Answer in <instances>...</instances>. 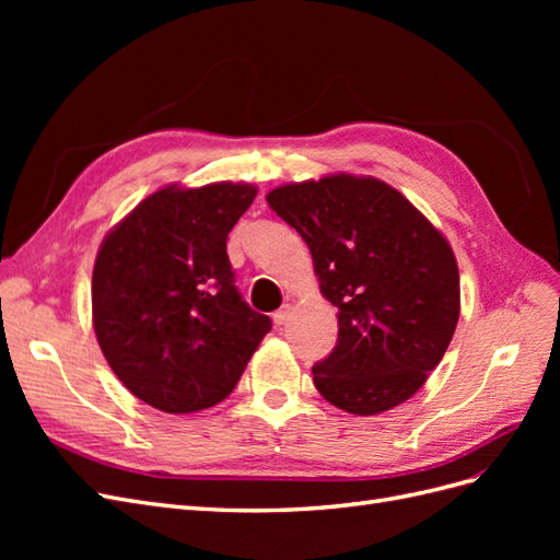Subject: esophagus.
Segmentation results:
<instances>
[{
	"label": "esophagus",
	"instance_id": "esophagus-1",
	"mask_svg": "<svg viewBox=\"0 0 560 560\" xmlns=\"http://www.w3.org/2000/svg\"><path fill=\"white\" fill-rule=\"evenodd\" d=\"M290 315H292V306H290V303H284V306H282L280 311H276V313H273V322H276V327H282V325H287V319H290Z\"/></svg>",
	"mask_w": 560,
	"mask_h": 560
}]
</instances>
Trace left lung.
I'll return each mask as SVG.
<instances>
[{"instance_id": "8db88e82", "label": "left lung", "mask_w": 560, "mask_h": 560, "mask_svg": "<svg viewBox=\"0 0 560 560\" xmlns=\"http://www.w3.org/2000/svg\"><path fill=\"white\" fill-rule=\"evenodd\" d=\"M266 200L306 241L319 290L338 308L336 346L313 366L319 395L358 416L413 397L460 315V276L444 235L374 177L287 184Z\"/></svg>"}]
</instances>
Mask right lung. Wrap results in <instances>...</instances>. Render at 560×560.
Segmentation results:
<instances>
[{
    "instance_id": "add662e5",
    "label": "right lung",
    "mask_w": 560,
    "mask_h": 560,
    "mask_svg": "<svg viewBox=\"0 0 560 560\" xmlns=\"http://www.w3.org/2000/svg\"><path fill=\"white\" fill-rule=\"evenodd\" d=\"M249 184L151 194L100 245L93 327L114 374L144 404L194 413L226 399L270 331L243 301L226 238Z\"/></svg>"
}]
</instances>
